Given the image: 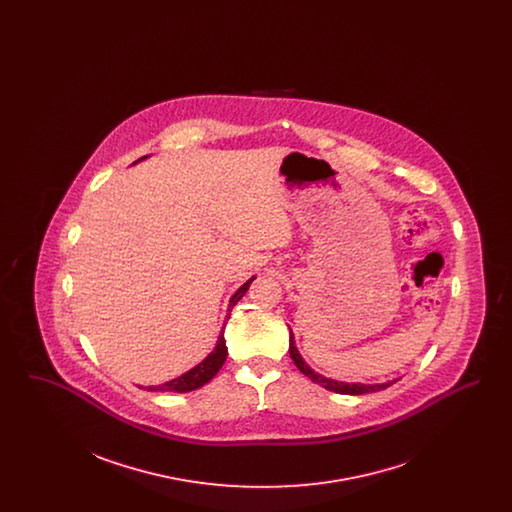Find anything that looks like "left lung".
Wrapping results in <instances>:
<instances>
[{
    "label": "left lung",
    "instance_id": "left-lung-1",
    "mask_svg": "<svg viewBox=\"0 0 512 512\" xmlns=\"http://www.w3.org/2000/svg\"><path fill=\"white\" fill-rule=\"evenodd\" d=\"M290 357L293 359L295 366L305 374L309 376L313 382H317L318 386L326 388V390L334 391V393H343V395H363V393H374V391L386 390L390 388L391 384H395L399 378H393L390 382H384V384H361V382H340V380H332V378H326L322 374L315 372L311 366L305 363V359L301 357L297 345H295V338H293V332L290 330Z\"/></svg>",
    "mask_w": 512,
    "mask_h": 512
}]
</instances>
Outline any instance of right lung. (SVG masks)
<instances>
[{
    "label": "right lung",
    "mask_w": 512,
    "mask_h": 512,
    "mask_svg": "<svg viewBox=\"0 0 512 512\" xmlns=\"http://www.w3.org/2000/svg\"><path fill=\"white\" fill-rule=\"evenodd\" d=\"M147 157H149V155L138 159L134 165H138L140 161H144ZM255 278H257V276H251V278L245 282L244 286H240V288L236 290V293L230 297L228 313H226V318H224V326H226V320L230 318L232 309H234L236 303L244 297L245 292L249 290V286H251V282H253ZM224 326H222V330H220L219 340L215 343V349H213L199 365H195L194 368H190L188 372L180 374L178 378H172V380L165 382V384H159V386H140V388L147 391H176V393H188V391H194L197 390V388H201V386H205L209 380H213V378L217 376V372L222 368L226 357H228V347H226V341H224Z\"/></svg>",
    "instance_id": "1"
}]
</instances>
